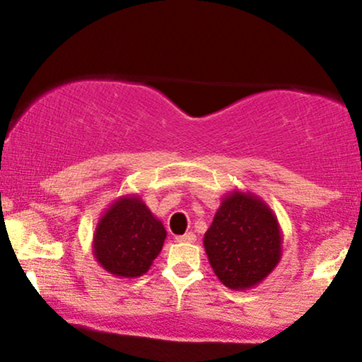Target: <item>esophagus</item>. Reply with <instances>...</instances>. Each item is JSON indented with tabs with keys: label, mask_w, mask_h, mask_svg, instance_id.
<instances>
[{
	"label": "esophagus",
	"mask_w": 362,
	"mask_h": 362,
	"mask_svg": "<svg viewBox=\"0 0 362 362\" xmlns=\"http://www.w3.org/2000/svg\"><path fill=\"white\" fill-rule=\"evenodd\" d=\"M178 243H194L195 242V235L194 233H185L182 236H177Z\"/></svg>",
	"instance_id": "obj_1"
}]
</instances>
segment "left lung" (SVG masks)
Returning <instances> with one entry per match:
<instances>
[{"mask_svg":"<svg viewBox=\"0 0 362 362\" xmlns=\"http://www.w3.org/2000/svg\"><path fill=\"white\" fill-rule=\"evenodd\" d=\"M202 242L218 279L235 291L259 286L282 255L276 214L259 195L238 189L224 195Z\"/></svg>","mask_w":362,"mask_h":362,"instance_id":"obj_1","label":"left lung"}]
</instances>
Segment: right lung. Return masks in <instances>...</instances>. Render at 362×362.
I'll use <instances>...</instances> for the list:
<instances>
[{
    "instance_id": "obj_1",
    "label": "right lung",
    "mask_w": 362,
    "mask_h": 362,
    "mask_svg": "<svg viewBox=\"0 0 362 362\" xmlns=\"http://www.w3.org/2000/svg\"><path fill=\"white\" fill-rule=\"evenodd\" d=\"M167 230L138 194L115 199L98 219L93 255L115 277L146 274L163 248Z\"/></svg>"
}]
</instances>
